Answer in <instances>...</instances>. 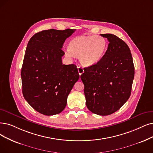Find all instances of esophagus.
<instances>
[{
  "mask_svg": "<svg viewBox=\"0 0 153 153\" xmlns=\"http://www.w3.org/2000/svg\"><path fill=\"white\" fill-rule=\"evenodd\" d=\"M78 71L79 75H81L82 73L84 72V70H83L82 67H81L80 66H78Z\"/></svg>",
  "mask_w": 153,
  "mask_h": 153,
  "instance_id": "34e87169",
  "label": "esophagus"
}]
</instances>
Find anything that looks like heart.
<instances>
[{
	"mask_svg": "<svg viewBox=\"0 0 153 153\" xmlns=\"http://www.w3.org/2000/svg\"><path fill=\"white\" fill-rule=\"evenodd\" d=\"M107 48V40L101 36H78L70 41L66 54L68 57L78 56L83 65L89 66L100 62L104 56Z\"/></svg>",
	"mask_w": 153,
	"mask_h": 153,
	"instance_id": "obj_1",
	"label": "heart"
}]
</instances>
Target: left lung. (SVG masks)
Listing matches in <instances>:
<instances>
[{
    "label": "left lung",
    "instance_id": "left-lung-1",
    "mask_svg": "<svg viewBox=\"0 0 153 153\" xmlns=\"http://www.w3.org/2000/svg\"><path fill=\"white\" fill-rule=\"evenodd\" d=\"M100 35L109 42L105 55L99 62L85 68L80 77L89 111L108 115L129 99L134 66L130 49L123 40L112 34Z\"/></svg>",
    "mask_w": 153,
    "mask_h": 153
}]
</instances>
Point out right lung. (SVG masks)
Wrapping results in <instances>:
<instances>
[{"instance_id": "obj_1", "label": "right lung", "mask_w": 153, "mask_h": 153, "mask_svg": "<svg viewBox=\"0 0 153 153\" xmlns=\"http://www.w3.org/2000/svg\"><path fill=\"white\" fill-rule=\"evenodd\" d=\"M75 29L44 30L30 39L21 69L24 99L36 111L53 115L65 108L79 73L74 64L63 65L62 50Z\"/></svg>"}]
</instances>
